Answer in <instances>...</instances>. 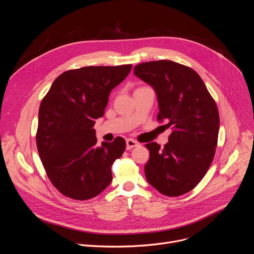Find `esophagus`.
Here are the masks:
<instances>
[{"mask_svg": "<svg viewBox=\"0 0 254 254\" xmlns=\"http://www.w3.org/2000/svg\"><path fill=\"white\" fill-rule=\"evenodd\" d=\"M137 144H138V142L135 141L134 139H132V138H127V150H130V149L136 147Z\"/></svg>", "mask_w": 254, "mask_h": 254, "instance_id": "esophagus-1", "label": "esophagus"}]
</instances>
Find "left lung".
Segmentation results:
<instances>
[{"instance_id":"1","label":"left lung","mask_w":254,"mask_h":254,"mask_svg":"<svg viewBox=\"0 0 254 254\" xmlns=\"http://www.w3.org/2000/svg\"><path fill=\"white\" fill-rule=\"evenodd\" d=\"M133 74L154 88L158 120L174 127L163 149L156 141L146 144V178L163 195H183L199 184L213 161L220 124L216 103L197 72L177 62L140 63Z\"/></svg>"}]
</instances>
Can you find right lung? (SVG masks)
<instances>
[{
    "mask_svg": "<svg viewBox=\"0 0 254 254\" xmlns=\"http://www.w3.org/2000/svg\"><path fill=\"white\" fill-rule=\"evenodd\" d=\"M130 70L131 64L68 70L43 98L36 142L48 178L63 195L88 200L111 184L112 165L123 156L126 140L119 136L98 147L93 127Z\"/></svg>",
    "mask_w": 254,
    "mask_h": 254,
    "instance_id": "1",
    "label": "right lung"
}]
</instances>
